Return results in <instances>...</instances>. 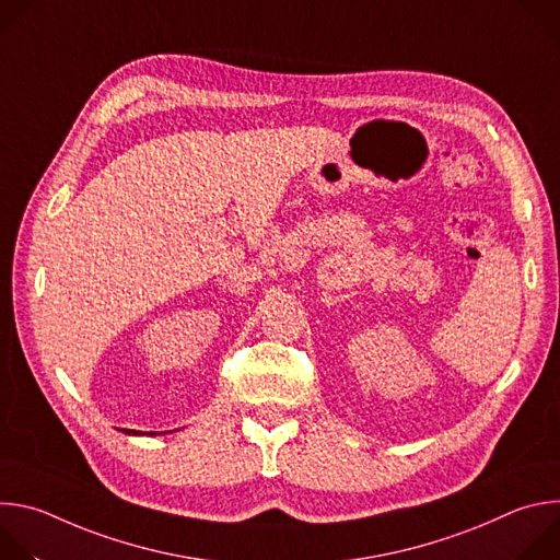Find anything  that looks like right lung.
Wrapping results in <instances>:
<instances>
[{
  "mask_svg": "<svg viewBox=\"0 0 560 560\" xmlns=\"http://www.w3.org/2000/svg\"><path fill=\"white\" fill-rule=\"evenodd\" d=\"M128 434H139V432H137V430H132V432H128ZM150 434H154V432H150Z\"/></svg>",
  "mask_w": 560,
  "mask_h": 560,
  "instance_id": "1",
  "label": "right lung"
}]
</instances>
